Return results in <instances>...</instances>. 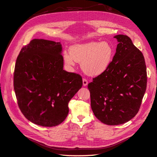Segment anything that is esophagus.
<instances>
[{"mask_svg": "<svg viewBox=\"0 0 157 157\" xmlns=\"http://www.w3.org/2000/svg\"><path fill=\"white\" fill-rule=\"evenodd\" d=\"M82 83H83V86H86V85L88 84V80L86 78H83L82 79Z\"/></svg>", "mask_w": 157, "mask_h": 157, "instance_id": "1", "label": "esophagus"}]
</instances>
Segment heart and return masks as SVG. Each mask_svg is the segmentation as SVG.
<instances>
[{
  "mask_svg": "<svg viewBox=\"0 0 157 157\" xmlns=\"http://www.w3.org/2000/svg\"><path fill=\"white\" fill-rule=\"evenodd\" d=\"M113 57V48L107 42H90L73 46L70 52H65L63 58L71 65L75 61L82 63V68L90 75L102 74L110 66Z\"/></svg>",
  "mask_w": 157,
  "mask_h": 157,
  "instance_id": "b5f03b06",
  "label": "heart"
}]
</instances>
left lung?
<instances>
[{"label": "left lung", "mask_w": 157, "mask_h": 157, "mask_svg": "<svg viewBox=\"0 0 157 157\" xmlns=\"http://www.w3.org/2000/svg\"><path fill=\"white\" fill-rule=\"evenodd\" d=\"M115 38L118 44L110 66L88 84L94 115L107 125L124 124L136 115L147 81L142 52L128 36Z\"/></svg>", "instance_id": "obj_1"}]
</instances>
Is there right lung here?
Returning a JSON list of instances; mask_svg holds the SVG:
<instances>
[{"label": "right lung", "mask_w": 157, "mask_h": 157, "mask_svg": "<svg viewBox=\"0 0 157 157\" xmlns=\"http://www.w3.org/2000/svg\"><path fill=\"white\" fill-rule=\"evenodd\" d=\"M60 42L33 39L19 54L13 72L18 107L35 124L52 127L63 122L68 103L82 86L79 74L63 69Z\"/></svg>", "instance_id": "1"}]
</instances>
